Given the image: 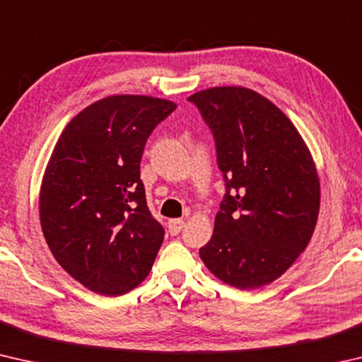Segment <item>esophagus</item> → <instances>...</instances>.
I'll use <instances>...</instances> for the list:
<instances>
[{
  "label": "esophagus",
  "instance_id": "esophagus-1",
  "mask_svg": "<svg viewBox=\"0 0 362 362\" xmlns=\"http://www.w3.org/2000/svg\"><path fill=\"white\" fill-rule=\"evenodd\" d=\"M183 226H185V220H183V218H173V220H169V223H168L169 233H170V235H174V236L179 235Z\"/></svg>",
  "mask_w": 362,
  "mask_h": 362
}]
</instances>
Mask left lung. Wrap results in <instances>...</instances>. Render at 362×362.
<instances>
[{"instance_id": "8db88e82", "label": "left lung", "mask_w": 362, "mask_h": 362, "mask_svg": "<svg viewBox=\"0 0 362 362\" xmlns=\"http://www.w3.org/2000/svg\"><path fill=\"white\" fill-rule=\"evenodd\" d=\"M188 100L214 134L226 187L199 257L225 284L259 289L284 274L313 236L321 203L313 156L292 121L252 89L218 86Z\"/></svg>"}]
</instances>
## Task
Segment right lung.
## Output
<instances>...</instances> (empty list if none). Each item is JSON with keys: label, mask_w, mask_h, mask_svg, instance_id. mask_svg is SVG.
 <instances>
[{"label": "right lung", "mask_w": 362, "mask_h": 362, "mask_svg": "<svg viewBox=\"0 0 362 362\" xmlns=\"http://www.w3.org/2000/svg\"><path fill=\"white\" fill-rule=\"evenodd\" d=\"M175 108L150 95L105 97L66 124L49 158L40 188L42 235L59 265L100 296L136 289L161 247L164 228L146 207L140 159Z\"/></svg>", "instance_id": "obj_1"}]
</instances>
